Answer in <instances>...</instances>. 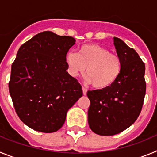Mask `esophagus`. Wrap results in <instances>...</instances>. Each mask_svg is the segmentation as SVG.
<instances>
[{"label":"esophagus","mask_w":157,"mask_h":157,"mask_svg":"<svg viewBox=\"0 0 157 157\" xmlns=\"http://www.w3.org/2000/svg\"><path fill=\"white\" fill-rule=\"evenodd\" d=\"M82 90H83V94H84V95H86L87 94V90L85 88V87H83V88H82Z\"/></svg>","instance_id":"34e87169"}]
</instances>
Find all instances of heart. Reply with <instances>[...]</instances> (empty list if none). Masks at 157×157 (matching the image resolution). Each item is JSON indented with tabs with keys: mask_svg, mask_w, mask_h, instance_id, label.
Wrapping results in <instances>:
<instances>
[{
	"mask_svg": "<svg viewBox=\"0 0 157 157\" xmlns=\"http://www.w3.org/2000/svg\"><path fill=\"white\" fill-rule=\"evenodd\" d=\"M66 63L69 74L73 77L83 74L87 69L86 81L98 90L112 87L121 76L123 68L119 56L96 44L81 45L77 54L69 52L66 56Z\"/></svg>",
	"mask_w": 157,
	"mask_h": 157,
	"instance_id": "b5f03b06",
	"label": "heart"
}]
</instances>
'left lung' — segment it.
<instances>
[{
  "mask_svg": "<svg viewBox=\"0 0 157 157\" xmlns=\"http://www.w3.org/2000/svg\"><path fill=\"white\" fill-rule=\"evenodd\" d=\"M113 39L123 64L121 76L109 88L87 93L91 101L87 113L89 127L95 134L105 136L121 133L135 123L146 90L145 66L141 58L121 39Z\"/></svg>",
  "mask_w": 157,
  "mask_h": 157,
  "instance_id": "left-lung-1",
  "label": "left lung"
}]
</instances>
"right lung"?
Here are the masks:
<instances>
[{"label":"right lung","instance_id":"1","mask_svg":"<svg viewBox=\"0 0 157 157\" xmlns=\"http://www.w3.org/2000/svg\"><path fill=\"white\" fill-rule=\"evenodd\" d=\"M76 40L44 31L24 43L12 63L9 92L15 112L26 126L52 133L83 95L81 85L68 73L66 56Z\"/></svg>","mask_w":157,"mask_h":157}]
</instances>
